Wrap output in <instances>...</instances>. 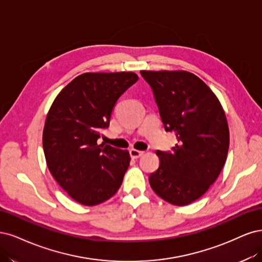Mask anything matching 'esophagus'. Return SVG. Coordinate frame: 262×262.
Segmentation results:
<instances>
[{
  "instance_id": "obj_1",
  "label": "esophagus",
  "mask_w": 262,
  "mask_h": 262,
  "mask_svg": "<svg viewBox=\"0 0 262 262\" xmlns=\"http://www.w3.org/2000/svg\"><path fill=\"white\" fill-rule=\"evenodd\" d=\"M129 155L133 159H138L143 155V151L140 150H136V149H130L129 150Z\"/></svg>"
}]
</instances>
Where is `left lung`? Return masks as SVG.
Segmentation results:
<instances>
[{"mask_svg":"<svg viewBox=\"0 0 262 262\" xmlns=\"http://www.w3.org/2000/svg\"><path fill=\"white\" fill-rule=\"evenodd\" d=\"M152 89L166 132L176 135L172 151H157L160 166L151 188L165 201L186 206L209 189L226 161L229 125L220 101L196 75L185 71H141Z\"/></svg>","mask_w":262,"mask_h":262,"instance_id":"obj_1","label":"left lung"}]
</instances>
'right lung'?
<instances>
[{"mask_svg": "<svg viewBox=\"0 0 262 262\" xmlns=\"http://www.w3.org/2000/svg\"><path fill=\"white\" fill-rule=\"evenodd\" d=\"M137 80L132 72L81 74L57 95L47 115L42 143L48 167L81 205L104 202L122 185L129 152L97 140L117 99Z\"/></svg>", "mask_w": 262, "mask_h": 262, "instance_id": "add662e5", "label": "right lung"}]
</instances>
